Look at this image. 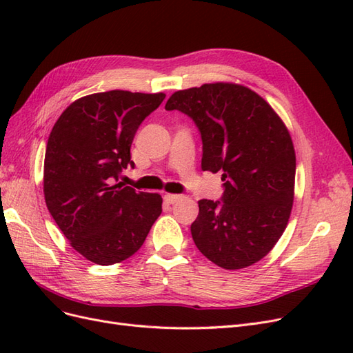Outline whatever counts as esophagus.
Wrapping results in <instances>:
<instances>
[{
    "label": "esophagus",
    "mask_w": 353,
    "mask_h": 353,
    "mask_svg": "<svg viewBox=\"0 0 353 353\" xmlns=\"http://www.w3.org/2000/svg\"><path fill=\"white\" fill-rule=\"evenodd\" d=\"M163 199H165L166 203H169V205H174V203L179 201L181 196H179V194H165Z\"/></svg>",
    "instance_id": "esophagus-1"
}]
</instances>
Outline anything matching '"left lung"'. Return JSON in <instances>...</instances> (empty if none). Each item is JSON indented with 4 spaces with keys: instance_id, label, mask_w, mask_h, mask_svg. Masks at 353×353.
Returning <instances> with one entry per match:
<instances>
[{
    "instance_id": "1",
    "label": "left lung",
    "mask_w": 353,
    "mask_h": 353,
    "mask_svg": "<svg viewBox=\"0 0 353 353\" xmlns=\"http://www.w3.org/2000/svg\"><path fill=\"white\" fill-rule=\"evenodd\" d=\"M165 109L193 119L201 169L222 172L221 200H200L191 223L197 249L225 270L261 261L281 237L293 206L296 156L283 121L261 95L223 82L176 91Z\"/></svg>"
}]
</instances>
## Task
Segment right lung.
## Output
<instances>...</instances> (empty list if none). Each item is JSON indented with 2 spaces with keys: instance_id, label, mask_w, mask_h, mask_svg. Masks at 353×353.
Returning <instances> with one entry per match:
<instances>
[{
  "instance_id": "obj_1",
  "label": "right lung",
  "mask_w": 353,
  "mask_h": 353,
  "mask_svg": "<svg viewBox=\"0 0 353 353\" xmlns=\"http://www.w3.org/2000/svg\"><path fill=\"white\" fill-rule=\"evenodd\" d=\"M163 92L113 90L87 95L61 113L44 160L47 208L70 245L88 261L113 265L141 248L162 213V197L123 187L131 144Z\"/></svg>"
}]
</instances>
